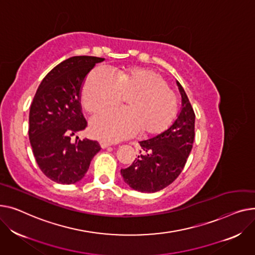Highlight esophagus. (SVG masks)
<instances>
[{"instance_id": "obj_1", "label": "esophagus", "mask_w": 255, "mask_h": 255, "mask_svg": "<svg viewBox=\"0 0 255 255\" xmlns=\"http://www.w3.org/2000/svg\"><path fill=\"white\" fill-rule=\"evenodd\" d=\"M100 145H101V147H102L103 149H105V148H107V147L111 146V145H112V143L107 142V141H101V142H100Z\"/></svg>"}]
</instances>
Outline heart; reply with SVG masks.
<instances>
[{
    "instance_id": "heart-1",
    "label": "heart",
    "mask_w": 255,
    "mask_h": 255,
    "mask_svg": "<svg viewBox=\"0 0 255 255\" xmlns=\"http://www.w3.org/2000/svg\"><path fill=\"white\" fill-rule=\"evenodd\" d=\"M122 96H128L127 108L104 111L92 119L94 137L119 141L131 137L138 129L143 134H157L176 117L177 96L167 80L152 70L125 68L112 76L102 68H95L82 84V103L88 112L114 106Z\"/></svg>"
}]
</instances>
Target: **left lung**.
<instances>
[{"instance_id": "8db88e82", "label": "left lung", "mask_w": 255, "mask_h": 255, "mask_svg": "<svg viewBox=\"0 0 255 255\" xmlns=\"http://www.w3.org/2000/svg\"><path fill=\"white\" fill-rule=\"evenodd\" d=\"M181 109L173 124L155 137L141 141L142 150L121 173L125 182L141 192H155L170 185L185 166L194 139L196 115L181 84Z\"/></svg>"}]
</instances>
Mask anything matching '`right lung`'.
Listing matches in <instances>:
<instances>
[{"label":"right lung","instance_id":"add662e5","mask_svg":"<svg viewBox=\"0 0 255 255\" xmlns=\"http://www.w3.org/2000/svg\"><path fill=\"white\" fill-rule=\"evenodd\" d=\"M105 58L73 56L54 67L39 85L29 108L28 137L40 170L52 181L74 184L101 150L97 141H72L87 127L81 89L87 74Z\"/></svg>","mask_w":255,"mask_h":255}]
</instances>
